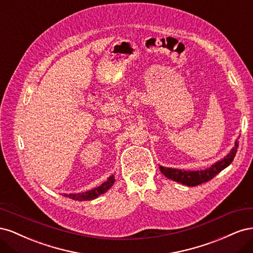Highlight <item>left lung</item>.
<instances>
[{
  "label": "left lung",
  "mask_w": 253,
  "mask_h": 253,
  "mask_svg": "<svg viewBox=\"0 0 253 253\" xmlns=\"http://www.w3.org/2000/svg\"><path fill=\"white\" fill-rule=\"evenodd\" d=\"M237 139L234 142V147L223 159L218 160V162L213 164L211 167L207 168L205 170L186 171V170L172 169V168H166V167L160 166L159 167L160 172H162L166 177H168L169 179H172L176 182L182 183V185L189 186V187H195V186L201 185L203 182L209 181L214 177V176L218 174L220 171L226 169V168L232 163V160L236 154L237 148H239V141H237Z\"/></svg>",
  "instance_id": "left-lung-1"
}]
</instances>
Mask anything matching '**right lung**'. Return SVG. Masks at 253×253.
<instances>
[{"instance_id": "obj_1", "label": "right lung", "mask_w": 253, "mask_h": 253, "mask_svg": "<svg viewBox=\"0 0 253 253\" xmlns=\"http://www.w3.org/2000/svg\"><path fill=\"white\" fill-rule=\"evenodd\" d=\"M115 182V176L112 175L108 178V180L104 181L103 183H101L100 186L94 188L91 190L86 191V192H82V193H71V194H64V196L66 197H70L72 200L75 201H91V200H95L99 195H101L103 193H105L106 191H108Z\"/></svg>"}]
</instances>
